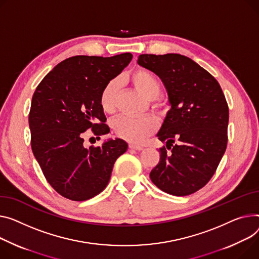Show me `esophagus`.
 <instances>
[{
  "label": "esophagus",
  "instance_id": "obj_1",
  "mask_svg": "<svg viewBox=\"0 0 259 259\" xmlns=\"http://www.w3.org/2000/svg\"><path fill=\"white\" fill-rule=\"evenodd\" d=\"M129 148H130V149H133V150H136V151H142V150L144 149L143 147L134 145V144H129Z\"/></svg>",
  "mask_w": 259,
  "mask_h": 259
}]
</instances>
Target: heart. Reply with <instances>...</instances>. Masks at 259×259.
Wrapping results in <instances>:
<instances>
[{"instance_id":"obj_1","label":"heart","mask_w":259,"mask_h":259,"mask_svg":"<svg viewBox=\"0 0 259 259\" xmlns=\"http://www.w3.org/2000/svg\"><path fill=\"white\" fill-rule=\"evenodd\" d=\"M129 80L134 88L150 101V104L155 111L159 113L165 111L166 103L157 98L161 92V82L156 75L148 68L139 67L130 74ZM117 92L118 82L116 79L110 80L103 88L100 94V105L103 111L106 113L114 112ZM111 126L114 133L120 139L140 144L156 129V120L150 115L139 117L122 115L115 118Z\"/></svg>"}]
</instances>
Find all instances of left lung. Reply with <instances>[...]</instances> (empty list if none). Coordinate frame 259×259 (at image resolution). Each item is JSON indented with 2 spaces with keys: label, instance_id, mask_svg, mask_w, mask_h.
<instances>
[{
  "label": "left lung",
  "instance_id": "1",
  "mask_svg": "<svg viewBox=\"0 0 259 259\" xmlns=\"http://www.w3.org/2000/svg\"><path fill=\"white\" fill-rule=\"evenodd\" d=\"M137 63L162 80L170 104L157 134L166 147L150 178L169 195H192L208 183L226 151L225 96L215 78L186 56L142 54Z\"/></svg>",
  "mask_w": 259,
  "mask_h": 259
}]
</instances>
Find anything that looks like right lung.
Returning a JSON list of instances; mask_svg holds the SVG:
<instances>
[{"mask_svg":"<svg viewBox=\"0 0 259 259\" xmlns=\"http://www.w3.org/2000/svg\"><path fill=\"white\" fill-rule=\"evenodd\" d=\"M132 57L124 53L67 58L34 92L29 112L32 152L47 181L66 199L85 201L100 194L115 160L128 149L119 139L88 149L83 137L89 129L98 140L109 133L100 94Z\"/></svg>","mask_w":259,"mask_h":259,"instance_id":"1","label":"right lung"}]
</instances>
